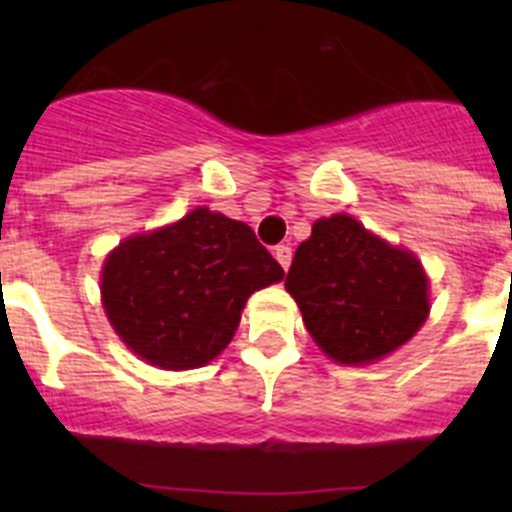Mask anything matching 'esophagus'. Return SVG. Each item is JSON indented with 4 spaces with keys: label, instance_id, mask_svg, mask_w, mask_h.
Here are the masks:
<instances>
[{
    "label": "esophagus",
    "instance_id": "obj_1",
    "mask_svg": "<svg viewBox=\"0 0 512 512\" xmlns=\"http://www.w3.org/2000/svg\"><path fill=\"white\" fill-rule=\"evenodd\" d=\"M275 257H277V262H280V265H282V270L287 272L289 262H292V247H289V245H277L275 247Z\"/></svg>",
    "mask_w": 512,
    "mask_h": 512
}]
</instances>
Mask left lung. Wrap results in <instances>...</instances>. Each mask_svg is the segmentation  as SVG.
<instances>
[{
    "instance_id": "obj_1",
    "label": "left lung",
    "mask_w": 512,
    "mask_h": 512,
    "mask_svg": "<svg viewBox=\"0 0 512 512\" xmlns=\"http://www.w3.org/2000/svg\"><path fill=\"white\" fill-rule=\"evenodd\" d=\"M324 354L366 364L409 342L428 317V280L411 252L391 247L349 215L312 225L285 280Z\"/></svg>"
}]
</instances>
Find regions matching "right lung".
<instances>
[{
    "mask_svg": "<svg viewBox=\"0 0 512 512\" xmlns=\"http://www.w3.org/2000/svg\"><path fill=\"white\" fill-rule=\"evenodd\" d=\"M282 277L250 225L198 208L108 255L103 309L148 364L198 369L230 344L247 297Z\"/></svg>",
    "mask_w": 512,
    "mask_h": 512,
    "instance_id": "add662e5",
    "label": "right lung"
}]
</instances>
